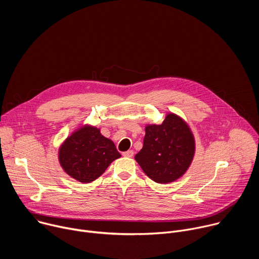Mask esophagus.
Wrapping results in <instances>:
<instances>
[{
	"label": "esophagus",
	"mask_w": 259,
	"mask_h": 259,
	"mask_svg": "<svg viewBox=\"0 0 259 259\" xmlns=\"http://www.w3.org/2000/svg\"><path fill=\"white\" fill-rule=\"evenodd\" d=\"M134 155V152L133 151H127L125 153H123V156L124 157H127V158H132Z\"/></svg>",
	"instance_id": "1"
}]
</instances>
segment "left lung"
Wrapping results in <instances>:
<instances>
[{
	"instance_id": "obj_1",
	"label": "left lung",
	"mask_w": 259,
	"mask_h": 259,
	"mask_svg": "<svg viewBox=\"0 0 259 259\" xmlns=\"http://www.w3.org/2000/svg\"><path fill=\"white\" fill-rule=\"evenodd\" d=\"M195 155L194 135L181 118L168 114L161 125H147L143 146L135 160L143 172L158 183L181 177Z\"/></svg>"
}]
</instances>
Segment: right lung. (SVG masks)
Instances as JSON below:
<instances>
[{"instance_id":"add662e5","label":"right lung","mask_w":259,"mask_h":259,"mask_svg":"<svg viewBox=\"0 0 259 259\" xmlns=\"http://www.w3.org/2000/svg\"><path fill=\"white\" fill-rule=\"evenodd\" d=\"M120 157L115 143L92 126L81 127L67 137L58 155L63 170L83 183L94 181Z\"/></svg>"}]
</instances>
